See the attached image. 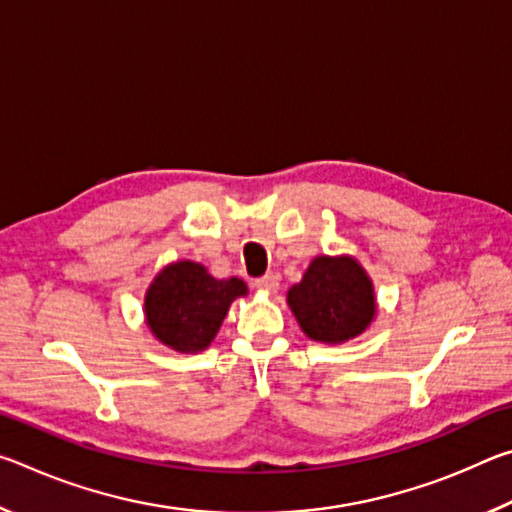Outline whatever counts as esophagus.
<instances>
[{
	"label": "esophagus",
	"mask_w": 512,
	"mask_h": 512,
	"mask_svg": "<svg viewBox=\"0 0 512 512\" xmlns=\"http://www.w3.org/2000/svg\"><path fill=\"white\" fill-rule=\"evenodd\" d=\"M255 287H257L259 291L275 293V291H277V287H280V280H277V275L268 273V275H264V277H257V280H255Z\"/></svg>",
	"instance_id": "esophagus-1"
}]
</instances>
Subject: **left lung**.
Here are the masks:
<instances>
[{
    "instance_id": "obj_1",
    "label": "left lung",
    "mask_w": 512,
    "mask_h": 512,
    "mask_svg": "<svg viewBox=\"0 0 512 512\" xmlns=\"http://www.w3.org/2000/svg\"><path fill=\"white\" fill-rule=\"evenodd\" d=\"M287 302L311 341L345 343L366 332L375 318V289L354 257L320 255L293 284Z\"/></svg>"
}]
</instances>
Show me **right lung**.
Masks as SVG:
<instances>
[{
  "instance_id": "right-lung-1",
  "label": "right lung",
  "mask_w": 512,
  "mask_h": 512,
  "mask_svg": "<svg viewBox=\"0 0 512 512\" xmlns=\"http://www.w3.org/2000/svg\"><path fill=\"white\" fill-rule=\"evenodd\" d=\"M239 277L216 280L203 264L183 262L164 266L144 298L146 325L160 343L176 352H201L214 341L232 300L246 296Z\"/></svg>"
}]
</instances>
